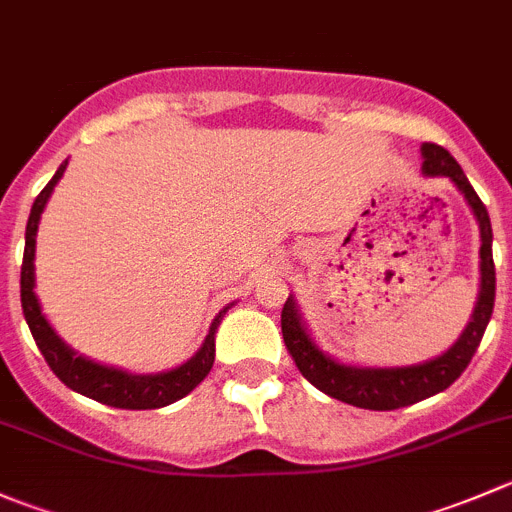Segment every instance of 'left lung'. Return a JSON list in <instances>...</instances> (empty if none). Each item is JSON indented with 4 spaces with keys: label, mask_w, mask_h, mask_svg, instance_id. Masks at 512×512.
I'll use <instances>...</instances> for the list:
<instances>
[{
    "label": "left lung",
    "mask_w": 512,
    "mask_h": 512,
    "mask_svg": "<svg viewBox=\"0 0 512 512\" xmlns=\"http://www.w3.org/2000/svg\"><path fill=\"white\" fill-rule=\"evenodd\" d=\"M423 155V175L425 177H448L460 195L468 202L470 212L475 215V222L480 227V290L475 300L473 315L465 330L460 332L458 340L433 360L418 362V365L403 367H360L345 365L327 355L307 330L300 310H297L295 297H287L282 307V337L295 360L297 370L322 390L330 398L342 400L347 405L365 410H395L405 405L420 403L425 398L443 393L450 388L465 367L473 360L480 340L485 335L490 315L495 305V265H493V227L485 205L480 202L478 192L465 177L463 167L455 162V157L440 145L425 142L420 147Z\"/></svg>",
    "instance_id": "8db88e82"
}]
</instances>
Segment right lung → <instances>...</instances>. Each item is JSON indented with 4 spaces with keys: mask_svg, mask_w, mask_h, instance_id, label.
<instances>
[{
    "mask_svg": "<svg viewBox=\"0 0 512 512\" xmlns=\"http://www.w3.org/2000/svg\"><path fill=\"white\" fill-rule=\"evenodd\" d=\"M64 170H67V160L57 167L52 180L47 182V187H44L37 195V200H34L32 212H29L27 220V232H24L22 282H19V285H22L24 320H27L29 330H32L34 342H37L39 352L44 355L47 365L52 367L54 375H57L67 388L84 395V398H92L97 400V403L112 405V408L122 410H155L165 408V405L170 403H177L180 398L190 395L192 390L205 380L207 372L212 370V362H215L217 327H220L222 317H225V312L230 310L235 302L222 307L220 315L212 320L210 332H207L200 350H197L187 362L172 367V370L150 372V375H135V372L122 370V367H109L102 365V362H94L89 360V357L79 355L77 350H72V347L54 332V327L49 325V320L42 312V305H39L37 300V292H34V247H37L39 220H42V212L44 207H47L49 197H52L54 187L62 180Z\"/></svg>",
    "mask_w": 512,
    "mask_h": 512,
    "instance_id": "right-lung-1",
    "label": "right lung"
}]
</instances>
